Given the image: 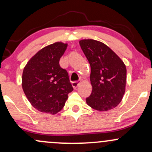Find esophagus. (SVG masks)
I'll return each mask as SVG.
<instances>
[{
  "label": "esophagus",
  "instance_id": "34e87169",
  "mask_svg": "<svg viewBox=\"0 0 152 152\" xmlns=\"http://www.w3.org/2000/svg\"><path fill=\"white\" fill-rule=\"evenodd\" d=\"M80 81H73L72 82V86L74 87V88H76V87L78 86L79 84Z\"/></svg>",
  "mask_w": 152,
  "mask_h": 152
}]
</instances>
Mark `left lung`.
<instances>
[{
  "instance_id": "1",
  "label": "left lung",
  "mask_w": 152,
  "mask_h": 152,
  "mask_svg": "<svg viewBox=\"0 0 152 152\" xmlns=\"http://www.w3.org/2000/svg\"><path fill=\"white\" fill-rule=\"evenodd\" d=\"M91 66L92 92L86 103L101 111L111 110L121 102L125 93L126 68L109 46L93 39L79 41Z\"/></svg>"
}]
</instances>
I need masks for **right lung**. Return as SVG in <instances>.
<instances>
[{"mask_svg":"<svg viewBox=\"0 0 152 152\" xmlns=\"http://www.w3.org/2000/svg\"><path fill=\"white\" fill-rule=\"evenodd\" d=\"M68 44L56 42L36 53L24 67L22 88L28 100L41 112L56 114L74 90L69 74L59 65Z\"/></svg>","mask_w":152,"mask_h":152,"instance_id":"1","label":"right lung"}]
</instances>
